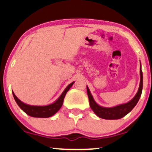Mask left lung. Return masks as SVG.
<instances>
[{
  "mask_svg": "<svg viewBox=\"0 0 152 152\" xmlns=\"http://www.w3.org/2000/svg\"><path fill=\"white\" fill-rule=\"evenodd\" d=\"M142 88L143 74L142 69L140 67V83H139V90H138L135 96L130 102L126 103V104H121V105L114 106V107L106 108L99 106L96 103L91 94L89 88H88V86H86L87 94H88V99H89L91 109L93 110L94 112L99 117L104 118V119H119V118H121L124 116H126L127 114H129L139 102L141 95H142Z\"/></svg>",
  "mask_w": 152,
  "mask_h": 152,
  "instance_id": "1",
  "label": "left lung"
}]
</instances>
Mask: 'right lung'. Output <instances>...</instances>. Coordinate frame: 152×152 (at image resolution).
<instances>
[{
  "label": "right lung",
  "mask_w": 152,
  "mask_h": 152,
  "mask_svg": "<svg viewBox=\"0 0 152 152\" xmlns=\"http://www.w3.org/2000/svg\"><path fill=\"white\" fill-rule=\"evenodd\" d=\"M74 82L70 83L66 88L64 92L61 94V95L59 96V98L53 104H49L47 106H31L28 104H24L21 101L19 100L17 98L16 96L12 91L13 93V97H14L15 101L16 102L19 107L28 116H32V117H37V118H48L50 116H52L54 115L62 106L63 102H64V97H65L67 91L70 89V88L74 84Z\"/></svg>",
  "instance_id": "add662e5"
}]
</instances>
